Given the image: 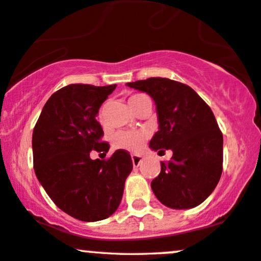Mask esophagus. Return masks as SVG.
Segmentation results:
<instances>
[{
    "instance_id": "34e87169",
    "label": "esophagus",
    "mask_w": 261,
    "mask_h": 261,
    "mask_svg": "<svg viewBox=\"0 0 261 261\" xmlns=\"http://www.w3.org/2000/svg\"><path fill=\"white\" fill-rule=\"evenodd\" d=\"M132 162H133L134 166H139L141 163V155L140 154H132Z\"/></svg>"
}]
</instances>
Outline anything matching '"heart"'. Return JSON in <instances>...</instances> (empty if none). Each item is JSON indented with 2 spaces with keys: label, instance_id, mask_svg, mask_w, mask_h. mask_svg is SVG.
<instances>
[{
  "label": "heart",
  "instance_id": "b5f03b06",
  "mask_svg": "<svg viewBox=\"0 0 261 261\" xmlns=\"http://www.w3.org/2000/svg\"><path fill=\"white\" fill-rule=\"evenodd\" d=\"M146 95L144 94H135L132 95L128 98L130 108L135 110V107L140 102L141 98H144ZM148 137V133L146 130L138 129V130H120L114 134L113 137V145L117 149H124V151L137 152L145 144L146 139Z\"/></svg>",
  "mask_w": 261,
  "mask_h": 261
}]
</instances>
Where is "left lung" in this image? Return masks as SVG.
Listing matches in <instances>:
<instances>
[{
    "label": "left lung",
    "mask_w": 261,
    "mask_h": 261,
    "mask_svg": "<svg viewBox=\"0 0 261 261\" xmlns=\"http://www.w3.org/2000/svg\"><path fill=\"white\" fill-rule=\"evenodd\" d=\"M154 99L159 130L149 142L154 151L171 149L152 190L164 205L190 209L212 194L222 174L223 135L210 107L187 84L152 77L127 83Z\"/></svg>",
    "instance_id": "1"
}]
</instances>
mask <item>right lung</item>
<instances>
[{
	"label": "right lung",
	"instance_id": "1",
	"mask_svg": "<svg viewBox=\"0 0 261 261\" xmlns=\"http://www.w3.org/2000/svg\"><path fill=\"white\" fill-rule=\"evenodd\" d=\"M115 88L70 84L59 89L46 102L33 130L37 178L59 209L84 222L105 220L116 212L133 170L124 149L108 159L90 158L91 151H109L96 115Z\"/></svg>",
	"mask_w": 261,
	"mask_h": 261
}]
</instances>
